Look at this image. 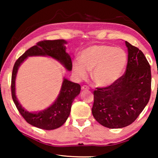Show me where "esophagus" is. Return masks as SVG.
Masks as SVG:
<instances>
[{"instance_id": "esophagus-1", "label": "esophagus", "mask_w": 158, "mask_h": 158, "mask_svg": "<svg viewBox=\"0 0 158 158\" xmlns=\"http://www.w3.org/2000/svg\"><path fill=\"white\" fill-rule=\"evenodd\" d=\"M81 88H82V90H88V89H89V88H88L87 85H83V86H82Z\"/></svg>"}]
</instances>
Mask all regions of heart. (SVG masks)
Segmentation results:
<instances>
[{
  "label": "heart",
  "instance_id": "1",
  "mask_svg": "<svg viewBox=\"0 0 158 158\" xmlns=\"http://www.w3.org/2000/svg\"><path fill=\"white\" fill-rule=\"evenodd\" d=\"M128 57L124 49L109 44L92 45L84 49L80 60H74L73 71L77 77L85 78L88 70L97 85H111L122 76Z\"/></svg>",
  "mask_w": 158,
  "mask_h": 158
}]
</instances>
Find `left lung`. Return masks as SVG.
Instances as JSON below:
<instances>
[{
  "mask_svg": "<svg viewBox=\"0 0 158 158\" xmlns=\"http://www.w3.org/2000/svg\"><path fill=\"white\" fill-rule=\"evenodd\" d=\"M128 50L126 72L109 87L96 88L94 117L110 129L123 128L135 122L148 104L151 92L150 65L141 50L125 42Z\"/></svg>",
  "mask_w": 158,
  "mask_h": 158,
  "instance_id": "left-lung-1",
  "label": "left lung"
}]
</instances>
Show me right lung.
Listing matches in <instances>:
<instances>
[{"mask_svg": "<svg viewBox=\"0 0 158 158\" xmlns=\"http://www.w3.org/2000/svg\"><path fill=\"white\" fill-rule=\"evenodd\" d=\"M67 42L64 40H44L38 42L25 52L15 62L11 77V94L13 101L19 113L32 126L37 128L52 130L59 128L66 122L70 113L74 99L81 92V85L65 77L63 78L60 94L57 99L47 109L36 112H29L22 107L16 96V78L19 67L28 57L46 56L62 64L67 70H72V60L66 52Z\"/></svg>", "mask_w": 158, "mask_h": 158, "instance_id": "obj_1", "label": "right lung"}]
</instances>
